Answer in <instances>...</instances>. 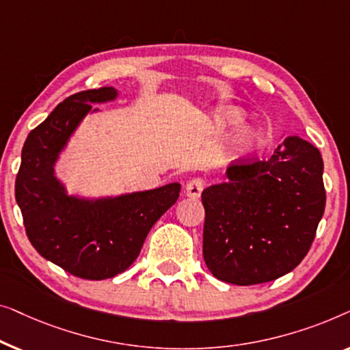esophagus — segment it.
Here are the masks:
<instances>
[{"label":"esophagus","mask_w":350,"mask_h":350,"mask_svg":"<svg viewBox=\"0 0 350 350\" xmlns=\"http://www.w3.org/2000/svg\"><path fill=\"white\" fill-rule=\"evenodd\" d=\"M203 189H204V180L200 179V177H195V179L187 182L185 193L187 196H190V198H200Z\"/></svg>","instance_id":"obj_1"}]
</instances>
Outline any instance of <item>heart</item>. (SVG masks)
<instances>
[{"instance_id": "obj_1", "label": "heart", "mask_w": 350, "mask_h": 350, "mask_svg": "<svg viewBox=\"0 0 350 350\" xmlns=\"http://www.w3.org/2000/svg\"><path fill=\"white\" fill-rule=\"evenodd\" d=\"M243 117H244L243 111L236 109V107H228V109L220 111L219 114L215 116V122H217V125H220V126L234 125V124H239V122L243 120ZM257 142H258L257 130L252 126L245 125V126H241L239 130L236 131L231 146H233L234 150L245 152V150L254 149V147L257 146Z\"/></svg>"}]
</instances>
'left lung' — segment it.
<instances>
[{
  "label": "left lung",
  "mask_w": 350,
  "mask_h": 350,
  "mask_svg": "<svg viewBox=\"0 0 350 350\" xmlns=\"http://www.w3.org/2000/svg\"><path fill=\"white\" fill-rule=\"evenodd\" d=\"M317 147L287 136L263 161L236 160L203 190V257L224 282H269L301 263L325 211Z\"/></svg>",
  "instance_id": "left-lung-1"
}]
</instances>
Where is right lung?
Segmentation results:
<instances>
[{
	"instance_id": "right-lung-1",
	"label": "right lung",
	"mask_w": 350,
	"mask_h": 350,
	"mask_svg": "<svg viewBox=\"0 0 350 350\" xmlns=\"http://www.w3.org/2000/svg\"><path fill=\"white\" fill-rule=\"evenodd\" d=\"M112 87L68 96L29 131L16 179V200L33 247L49 262L88 280L124 273L137 258L154 224L179 198L180 184L116 198L68 196L53 165L92 103L114 100ZM96 111V109H95Z\"/></svg>"
}]
</instances>
